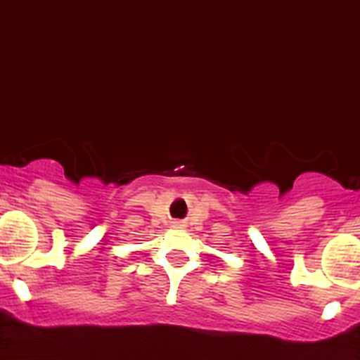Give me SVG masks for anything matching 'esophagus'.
<instances>
[{
	"label": "esophagus",
	"instance_id": "1",
	"mask_svg": "<svg viewBox=\"0 0 360 360\" xmlns=\"http://www.w3.org/2000/svg\"><path fill=\"white\" fill-rule=\"evenodd\" d=\"M174 226H176V228H179V226H181V222H174Z\"/></svg>",
	"mask_w": 360,
	"mask_h": 360
}]
</instances>
